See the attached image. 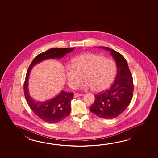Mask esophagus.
Listing matches in <instances>:
<instances>
[{
    "label": "esophagus",
    "mask_w": 158,
    "mask_h": 158,
    "mask_svg": "<svg viewBox=\"0 0 158 158\" xmlns=\"http://www.w3.org/2000/svg\"><path fill=\"white\" fill-rule=\"evenodd\" d=\"M81 95H83V94H79V93H75L74 95V98H77V97H80V96H81Z\"/></svg>",
    "instance_id": "1"
}]
</instances>
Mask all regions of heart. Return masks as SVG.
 <instances>
[{
    "mask_svg": "<svg viewBox=\"0 0 158 158\" xmlns=\"http://www.w3.org/2000/svg\"><path fill=\"white\" fill-rule=\"evenodd\" d=\"M66 78L69 85L75 88L86 81L84 89L93 88L96 92L105 90L110 85L116 74L113 60L93 53H85L73 59L71 67H67Z\"/></svg>",
    "mask_w": 158,
    "mask_h": 158,
    "instance_id": "b5f03b06",
    "label": "heart"
}]
</instances>
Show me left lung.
I'll return each mask as SVG.
<instances>
[{
    "instance_id": "obj_1",
    "label": "left lung",
    "mask_w": 158,
    "mask_h": 158,
    "mask_svg": "<svg viewBox=\"0 0 158 158\" xmlns=\"http://www.w3.org/2000/svg\"><path fill=\"white\" fill-rule=\"evenodd\" d=\"M100 48L110 51L116 61L118 71L110 88L100 94H95V101L90 110L101 118L113 119L125 110L132 99L133 77L127 60L121 54L109 48Z\"/></svg>"
}]
</instances>
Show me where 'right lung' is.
Returning a JSON list of instances; mask_svg holds the SVG:
<instances>
[{
  "label": "right lung",
  "mask_w": 158,
  "mask_h": 158,
  "mask_svg": "<svg viewBox=\"0 0 158 158\" xmlns=\"http://www.w3.org/2000/svg\"><path fill=\"white\" fill-rule=\"evenodd\" d=\"M72 48H53L36 56L31 63L25 77L24 93L25 99L31 110L36 116L43 121L49 123L61 122L69 115L71 110V100L73 98V93L62 91L53 99L39 102L33 99L28 88L29 73L32 68L40 61L48 59L61 58L68 53L74 50Z\"/></svg>",
  "instance_id": "right-lung-1"
}]
</instances>
